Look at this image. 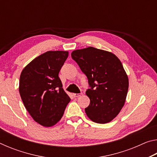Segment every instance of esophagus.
Wrapping results in <instances>:
<instances>
[{
  "mask_svg": "<svg viewBox=\"0 0 157 157\" xmlns=\"http://www.w3.org/2000/svg\"><path fill=\"white\" fill-rule=\"evenodd\" d=\"M81 95H82V94H73V97H75V98H77V97L80 96Z\"/></svg>",
  "mask_w": 157,
  "mask_h": 157,
  "instance_id": "obj_1",
  "label": "esophagus"
}]
</instances>
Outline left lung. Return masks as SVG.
I'll return each mask as SVG.
<instances>
[{
	"instance_id": "1",
	"label": "left lung",
	"mask_w": 157,
	"mask_h": 157,
	"mask_svg": "<svg viewBox=\"0 0 157 157\" xmlns=\"http://www.w3.org/2000/svg\"><path fill=\"white\" fill-rule=\"evenodd\" d=\"M71 57L88 78L86 94L90 105L85 109L92 121L105 124L120 113L124 105L129 79L120 59L112 52L88 47L75 50Z\"/></svg>"
}]
</instances>
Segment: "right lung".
Segmentation results:
<instances>
[{"instance_id":"right-lung-1","label":"right lung","mask_w":157,"mask_h":157,"mask_svg":"<svg viewBox=\"0 0 157 157\" xmlns=\"http://www.w3.org/2000/svg\"><path fill=\"white\" fill-rule=\"evenodd\" d=\"M68 56V51H48L34 59L21 72V99L34 121L44 127L59 122L71 100L58 75Z\"/></svg>"}]
</instances>
